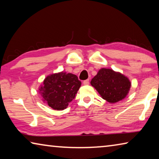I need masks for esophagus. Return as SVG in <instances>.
<instances>
[{
    "mask_svg": "<svg viewBox=\"0 0 159 159\" xmlns=\"http://www.w3.org/2000/svg\"><path fill=\"white\" fill-rule=\"evenodd\" d=\"M83 85H88L89 84V79H87V80H85L83 82Z\"/></svg>",
    "mask_w": 159,
    "mask_h": 159,
    "instance_id": "obj_1",
    "label": "esophagus"
}]
</instances>
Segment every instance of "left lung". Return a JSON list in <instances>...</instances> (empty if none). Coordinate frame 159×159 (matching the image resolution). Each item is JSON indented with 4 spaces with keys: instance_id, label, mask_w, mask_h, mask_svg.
<instances>
[{
    "instance_id": "1",
    "label": "left lung",
    "mask_w": 159,
    "mask_h": 159,
    "mask_svg": "<svg viewBox=\"0 0 159 159\" xmlns=\"http://www.w3.org/2000/svg\"><path fill=\"white\" fill-rule=\"evenodd\" d=\"M102 99L109 103H116L124 99L130 90L131 83L128 77L111 69L102 68L91 80Z\"/></svg>"
}]
</instances>
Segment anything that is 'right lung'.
<instances>
[{"label": "right lung", "mask_w": 159, "mask_h": 159, "mask_svg": "<svg viewBox=\"0 0 159 159\" xmlns=\"http://www.w3.org/2000/svg\"><path fill=\"white\" fill-rule=\"evenodd\" d=\"M81 85L76 75L61 71L48 76L39 87L43 100L55 110L66 109Z\"/></svg>", "instance_id": "1"}]
</instances>
